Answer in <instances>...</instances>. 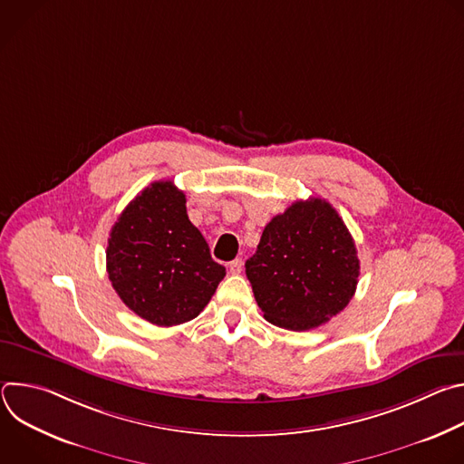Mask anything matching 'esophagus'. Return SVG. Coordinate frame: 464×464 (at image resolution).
I'll use <instances>...</instances> for the list:
<instances>
[{"label":"esophagus","mask_w":464,"mask_h":464,"mask_svg":"<svg viewBox=\"0 0 464 464\" xmlns=\"http://www.w3.org/2000/svg\"><path fill=\"white\" fill-rule=\"evenodd\" d=\"M242 266H244L242 258H235V260L229 262V272H231L233 276H238V274L242 272Z\"/></svg>","instance_id":"1"}]
</instances>
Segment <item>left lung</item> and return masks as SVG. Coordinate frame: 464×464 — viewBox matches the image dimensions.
Listing matches in <instances>:
<instances>
[{
	"label": "left lung",
	"mask_w": 464,
	"mask_h": 464,
	"mask_svg": "<svg viewBox=\"0 0 464 464\" xmlns=\"http://www.w3.org/2000/svg\"><path fill=\"white\" fill-rule=\"evenodd\" d=\"M255 301L272 324L310 330L340 314L360 276L354 240L321 198L294 202L264 227L246 260Z\"/></svg>",
	"instance_id": "8db88e82"
}]
</instances>
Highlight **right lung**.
Here are the masks:
<instances>
[{
  "label": "right lung",
  "mask_w": 464,
  "mask_h": 464,
  "mask_svg": "<svg viewBox=\"0 0 464 464\" xmlns=\"http://www.w3.org/2000/svg\"><path fill=\"white\" fill-rule=\"evenodd\" d=\"M170 179L143 188L113 224L106 270L121 301L158 326L181 324L200 314L226 268L211 258L204 235Z\"/></svg>",
  "instance_id": "1"
}]
</instances>
